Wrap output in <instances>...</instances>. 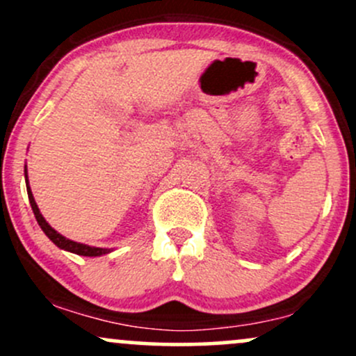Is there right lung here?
<instances>
[{
  "mask_svg": "<svg viewBox=\"0 0 356 356\" xmlns=\"http://www.w3.org/2000/svg\"><path fill=\"white\" fill-rule=\"evenodd\" d=\"M25 182H27V194H29L30 207H32V211H33V215H35L37 223H39V227L42 228L44 234H46L47 237H49L51 241L59 247V249H65V250H68V252L78 254V256H87V257L104 256V254H109L111 252V249H104V247H92V245H87V244H80V242L70 241V238H66L65 235H61V234H59V232H56L54 228H52L49 223L46 222V218H44V216L40 215V209H39V207H37L35 200H33L32 189H30V186H29L27 167H25Z\"/></svg>",
  "mask_w": 356,
  "mask_h": 356,
  "instance_id": "right-lung-1",
  "label": "right lung"
}]
</instances>
